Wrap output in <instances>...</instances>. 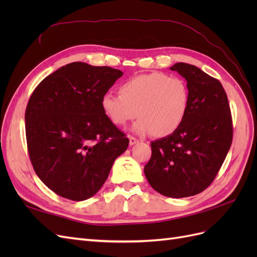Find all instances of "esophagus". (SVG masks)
Returning a JSON list of instances; mask_svg holds the SVG:
<instances>
[{"label":"esophagus","instance_id":"esophagus-1","mask_svg":"<svg viewBox=\"0 0 257 257\" xmlns=\"http://www.w3.org/2000/svg\"><path fill=\"white\" fill-rule=\"evenodd\" d=\"M128 138H130V146H133V145H135V144L138 143L137 139H136L135 137H133V136H130Z\"/></svg>","mask_w":257,"mask_h":257}]
</instances>
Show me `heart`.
Instances as JSON below:
<instances>
[{"mask_svg": "<svg viewBox=\"0 0 257 257\" xmlns=\"http://www.w3.org/2000/svg\"><path fill=\"white\" fill-rule=\"evenodd\" d=\"M190 105L188 85L178 77L163 73L138 75L120 87V94L108 92L100 106L114 125L124 126L139 116L133 125L138 135L157 137L173 134L181 125Z\"/></svg>", "mask_w": 257, "mask_h": 257, "instance_id": "heart-1", "label": "heart"}]
</instances>
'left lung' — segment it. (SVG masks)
<instances>
[{
  "instance_id": "left-lung-1",
  "label": "left lung",
  "mask_w": 257,
  "mask_h": 257,
  "mask_svg": "<svg viewBox=\"0 0 257 257\" xmlns=\"http://www.w3.org/2000/svg\"><path fill=\"white\" fill-rule=\"evenodd\" d=\"M170 69L186 80L189 109L177 131L151 143V159L144 172L162 195L182 198L203 192L214 180L231 145L232 124L219 80L182 62Z\"/></svg>"
}]
</instances>
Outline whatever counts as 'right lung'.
<instances>
[{
  "instance_id": "obj_1",
  "label": "right lung",
  "mask_w": 257,
  "mask_h": 257,
  "mask_svg": "<svg viewBox=\"0 0 257 257\" xmlns=\"http://www.w3.org/2000/svg\"><path fill=\"white\" fill-rule=\"evenodd\" d=\"M123 73L73 62L37 85L26 110L31 163L58 195L76 201L96 194L128 138L104 113L100 100Z\"/></svg>"
}]
</instances>
